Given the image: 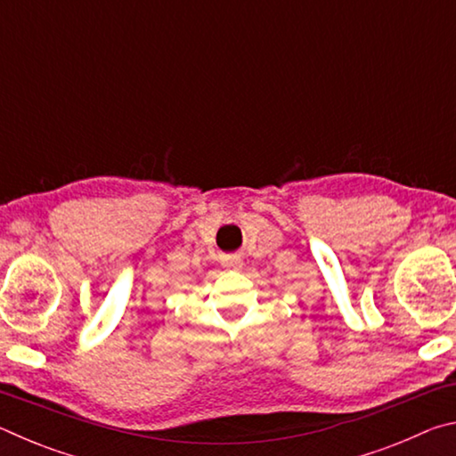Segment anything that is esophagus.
I'll return each mask as SVG.
<instances>
[{
    "label": "esophagus",
    "instance_id": "esophagus-1",
    "mask_svg": "<svg viewBox=\"0 0 456 456\" xmlns=\"http://www.w3.org/2000/svg\"><path fill=\"white\" fill-rule=\"evenodd\" d=\"M223 267H227V269H241L243 267V259H241V256H237V253H233V256H227L225 259H223Z\"/></svg>",
    "mask_w": 456,
    "mask_h": 456
}]
</instances>
